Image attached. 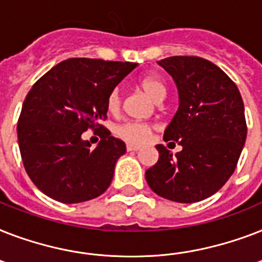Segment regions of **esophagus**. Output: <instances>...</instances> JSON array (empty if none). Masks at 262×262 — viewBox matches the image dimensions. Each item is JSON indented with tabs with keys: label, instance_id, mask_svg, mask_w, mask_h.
<instances>
[{
	"label": "esophagus",
	"instance_id": "1",
	"mask_svg": "<svg viewBox=\"0 0 262 262\" xmlns=\"http://www.w3.org/2000/svg\"><path fill=\"white\" fill-rule=\"evenodd\" d=\"M126 149L127 151H139L140 147L139 145H135V144H127Z\"/></svg>",
	"mask_w": 262,
	"mask_h": 262
}]
</instances>
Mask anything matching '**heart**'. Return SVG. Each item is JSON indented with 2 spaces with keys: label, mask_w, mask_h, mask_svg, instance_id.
Here are the masks:
<instances>
[{
  "label": "heart",
  "mask_w": 262,
  "mask_h": 262,
  "mask_svg": "<svg viewBox=\"0 0 262 262\" xmlns=\"http://www.w3.org/2000/svg\"><path fill=\"white\" fill-rule=\"evenodd\" d=\"M140 88L145 92L151 99L155 102H159L164 98L166 95V85L159 77L156 76H143L139 80ZM107 110L110 111L111 114L118 113L121 108V94L119 90H113L107 96L106 100ZM154 130V126L151 123L147 122H125L117 127V135L123 139L125 141L135 144H141L147 141L149 135Z\"/></svg>",
  "instance_id": "heart-1"
}]
</instances>
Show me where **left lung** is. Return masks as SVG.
<instances>
[{"mask_svg":"<svg viewBox=\"0 0 262 262\" xmlns=\"http://www.w3.org/2000/svg\"><path fill=\"white\" fill-rule=\"evenodd\" d=\"M179 94L177 114L164 141L182 151L172 156L159 144V159L145 171L156 194L175 203H197L215 194L236 167L248 135L244 100L235 83L219 67L193 55L159 61ZM170 143V144H171Z\"/></svg>","mask_w":262,"mask_h":262,"instance_id":"obj_1","label":"left lung"}]
</instances>
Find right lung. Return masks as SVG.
Segmentation results:
<instances>
[{
    "label": "right lung",
    "mask_w": 262,
    "mask_h": 262,
    "mask_svg": "<svg viewBox=\"0 0 262 262\" xmlns=\"http://www.w3.org/2000/svg\"><path fill=\"white\" fill-rule=\"evenodd\" d=\"M137 63L69 58L32 85L17 122L18 148L27 174L39 190L63 204L88 201L110 186L125 143L111 136L107 96ZM98 132L91 148L81 135Z\"/></svg>",
    "instance_id": "obj_1"
}]
</instances>
